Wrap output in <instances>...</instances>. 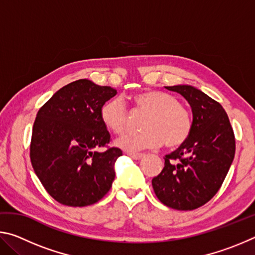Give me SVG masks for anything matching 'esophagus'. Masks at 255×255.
Instances as JSON below:
<instances>
[{
  "label": "esophagus",
  "instance_id": "obj_1",
  "mask_svg": "<svg viewBox=\"0 0 255 255\" xmlns=\"http://www.w3.org/2000/svg\"><path fill=\"white\" fill-rule=\"evenodd\" d=\"M128 155L133 159H140L141 157L145 156L144 153H128Z\"/></svg>",
  "mask_w": 255,
  "mask_h": 255
}]
</instances>
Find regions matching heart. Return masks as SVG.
Listing matches in <instances>:
<instances>
[{"mask_svg": "<svg viewBox=\"0 0 255 255\" xmlns=\"http://www.w3.org/2000/svg\"><path fill=\"white\" fill-rule=\"evenodd\" d=\"M135 109L146 114L141 123L143 131L125 135L116 139L115 145L133 153L146 148H156L164 141L170 148L184 144L192 131L189 111L178 99L157 90H145L131 98ZM100 117L105 126L116 133L128 127L129 114L122 99H111L101 107Z\"/></svg>", "mask_w": 255, "mask_h": 255, "instance_id": "b5f03b06", "label": "heart"}]
</instances>
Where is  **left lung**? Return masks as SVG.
<instances>
[{
  "mask_svg": "<svg viewBox=\"0 0 255 255\" xmlns=\"http://www.w3.org/2000/svg\"><path fill=\"white\" fill-rule=\"evenodd\" d=\"M165 89L181 94L191 107L192 131L184 144L165 155L163 170L152 185L162 204L192 210L208 202L222 187L234 159V131L224 108L199 89Z\"/></svg>",
  "mask_w": 255,
  "mask_h": 255,
  "instance_id": "8db88e82",
  "label": "left lung"
}]
</instances>
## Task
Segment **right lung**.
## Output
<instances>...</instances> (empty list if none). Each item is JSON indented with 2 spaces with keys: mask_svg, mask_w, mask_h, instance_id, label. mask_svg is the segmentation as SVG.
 <instances>
[{
  "mask_svg": "<svg viewBox=\"0 0 255 255\" xmlns=\"http://www.w3.org/2000/svg\"><path fill=\"white\" fill-rule=\"evenodd\" d=\"M116 94L110 86L82 79L63 86L38 111L30 158L38 179L59 204L93 205L110 190L123 152L97 149L110 141L100 110Z\"/></svg>",
  "mask_w": 255,
  "mask_h": 255,
  "instance_id": "1",
  "label": "right lung"
}]
</instances>
